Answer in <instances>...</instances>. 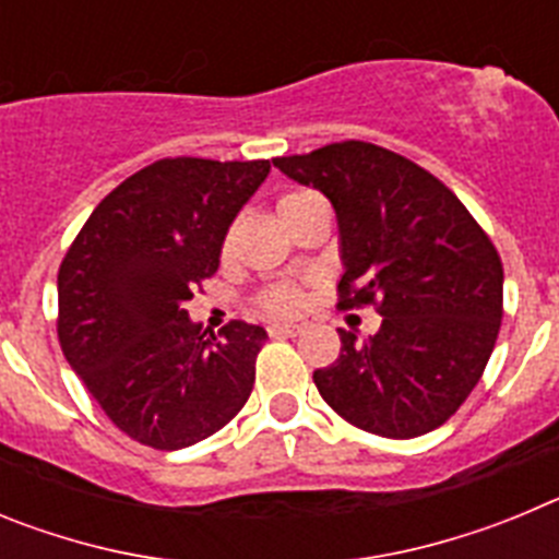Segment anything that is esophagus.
Listing matches in <instances>:
<instances>
[{"mask_svg": "<svg viewBox=\"0 0 559 559\" xmlns=\"http://www.w3.org/2000/svg\"><path fill=\"white\" fill-rule=\"evenodd\" d=\"M299 324H280V322H274V324H269V335L271 338H288V335H296L299 333Z\"/></svg>", "mask_w": 559, "mask_h": 559, "instance_id": "obj_1", "label": "esophagus"}]
</instances>
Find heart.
Returning a JSON list of instances; mask_svg holds the SVG:
<instances>
[{"label": "heart", "mask_w": 559, "mask_h": 559, "mask_svg": "<svg viewBox=\"0 0 559 559\" xmlns=\"http://www.w3.org/2000/svg\"><path fill=\"white\" fill-rule=\"evenodd\" d=\"M310 199H316L313 192H285V195H280V201H276V215H280V221H285L290 212L299 210L302 204H308ZM257 305H260V310L269 316H294L305 308V294L296 288V285L280 283L265 288L263 294H260V299H257Z\"/></svg>", "instance_id": "obj_1"}]
</instances>
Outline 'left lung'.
<instances>
[{
  "mask_svg": "<svg viewBox=\"0 0 559 559\" xmlns=\"http://www.w3.org/2000/svg\"><path fill=\"white\" fill-rule=\"evenodd\" d=\"M338 215V308L372 305L369 341L338 330L341 355L313 383L349 426L389 439L433 431L481 380L503 316V265L490 235L426 167L344 140L276 156Z\"/></svg>",
  "mask_w": 559,
  "mask_h": 559,
  "instance_id": "1",
  "label": "left lung"
}]
</instances>
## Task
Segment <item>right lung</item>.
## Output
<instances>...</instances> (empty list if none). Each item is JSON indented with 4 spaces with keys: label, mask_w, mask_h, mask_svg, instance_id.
Returning a JSON list of instances; mask_svg holds the SVG:
<instances>
[{
    "label": "right lung",
    "mask_w": 559,
    "mask_h": 559,
    "mask_svg": "<svg viewBox=\"0 0 559 559\" xmlns=\"http://www.w3.org/2000/svg\"><path fill=\"white\" fill-rule=\"evenodd\" d=\"M269 159H159L114 187L58 269V341L114 426L179 451L246 406L265 330L201 333L185 305L218 271L229 224Z\"/></svg>",
    "instance_id": "obj_1"
}]
</instances>
